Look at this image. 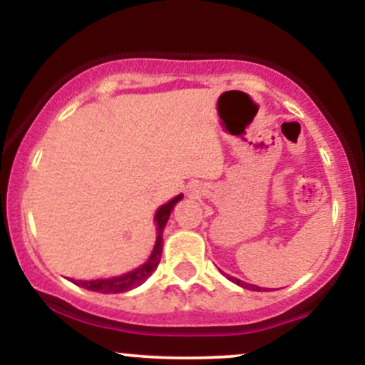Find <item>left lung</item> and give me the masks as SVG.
<instances>
[{
	"instance_id": "obj_1",
	"label": "left lung",
	"mask_w": 365,
	"mask_h": 365,
	"mask_svg": "<svg viewBox=\"0 0 365 365\" xmlns=\"http://www.w3.org/2000/svg\"><path fill=\"white\" fill-rule=\"evenodd\" d=\"M230 279H232L233 283H237V284H240V287H244V288H247V290H254V292H259V290H262L261 287H255V284H249V283H244V282H240V279H237V278H233V276H228Z\"/></svg>"
}]
</instances>
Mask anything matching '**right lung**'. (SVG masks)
<instances>
[{"label": "right lung", "instance_id": "1", "mask_svg": "<svg viewBox=\"0 0 365 365\" xmlns=\"http://www.w3.org/2000/svg\"><path fill=\"white\" fill-rule=\"evenodd\" d=\"M182 194L173 197L170 202L163 204L161 207L158 209L156 216H154V221L158 225V237L156 244H154L153 254L148 259V262H144L142 266L137 267V269L130 271V273H125L121 276H115V278H103V279H89V282H81V279H73L75 284L78 287L87 288L91 292H99V293H121L128 292L132 288L139 287L153 274V271L156 269L159 261H161V252H163V230H165L166 223H168V217L173 211V207L177 206V202L182 199Z\"/></svg>", "mask_w": 365, "mask_h": 365}]
</instances>
